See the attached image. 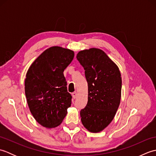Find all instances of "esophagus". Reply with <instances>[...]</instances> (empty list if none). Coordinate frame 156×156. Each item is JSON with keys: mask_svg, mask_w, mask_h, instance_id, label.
<instances>
[{"mask_svg": "<svg viewBox=\"0 0 156 156\" xmlns=\"http://www.w3.org/2000/svg\"><path fill=\"white\" fill-rule=\"evenodd\" d=\"M72 97H73V98H74V99L77 97V93H76V92H74L72 93Z\"/></svg>", "mask_w": 156, "mask_h": 156, "instance_id": "obj_1", "label": "esophagus"}]
</instances>
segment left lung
<instances>
[{
  "instance_id": "1",
  "label": "left lung",
  "mask_w": 156,
  "mask_h": 156,
  "mask_svg": "<svg viewBox=\"0 0 156 156\" xmlns=\"http://www.w3.org/2000/svg\"><path fill=\"white\" fill-rule=\"evenodd\" d=\"M88 82V102L81 109L82 123L89 131L103 130L113 119L121 101L122 80L119 68L100 49L80 51L76 55Z\"/></svg>"
}]
</instances>
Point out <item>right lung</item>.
<instances>
[{
  "mask_svg": "<svg viewBox=\"0 0 156 156\" xmlns=\"http://www.w3.org/2000/svg\"><path fill=\"white\" fill-rule=\"evenodd\" d=\"M74 53L58 46L46 49L33 63L26 74L25 91L31 114L47 128L59 125L71 106L64 69Z\"/></svg>",
  "mask_w": 156,
  "mask_h": 156,
  "instance_id": "1",
  "label": "right lung"
}]
</instances>
